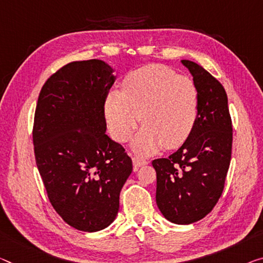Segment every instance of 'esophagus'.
I'll return each mask as SVG.
<instances>
[{
	"label": "esophagus",
	"mask_w": 263,
	"mask_h": 263,
	"mask_svg": "<svg viewBox=\"0 0 263 263\" xmlns=\"http://www.w3.org/2000/svg\"><path fill=\"white\" fill-rule=\"evenodd\" d=\"M133 163H134V171H137L140 167H142V165L147 164L148 161L143 159V157H140V156H134L133 157Z\"/></svg>",
	"instance_id": "1"
}]
</instances>
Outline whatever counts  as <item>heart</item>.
<instances>
[{
  "label": "heart",
  "instance_id": "b5f03b06",
  "mask_svg": "<svg viewBox=\"0 0 263 263\" xmlns=\"http://www.w3.org/2000/svg\"><path fill=\"white\" fill-rule=\"evenodd\" d=\"M199 107V89L189 76L162 64H148L124 76L122 91L108 92L103 111L109 133L118 142L130 139L142 121L145 126L133 147L148 155L163 145H182L195 126Z\"/></svg>",
  "mask_w": 263,
  "mask_h": 263
}]
</instances>
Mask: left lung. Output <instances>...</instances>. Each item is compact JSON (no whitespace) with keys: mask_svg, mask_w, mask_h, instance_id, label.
<instances>
[{"mask_svg":"<svg viewBox=\"0 0 263 263\" xmlns=\"http://www.w3.org/2000/svg\"><path fill=\"white\" fill-rule=\"evenodd\" d=\"M182 63L200 94L195 126L179 151L152 164L157 207L171 222L189 224L211 213L222 195L232 159L233 127L223 86L200 64L188 60Z\"/></svg>","mask_w":263,"mask_h":263,"instance_id":"1","label":"left lung"}]
</instances>
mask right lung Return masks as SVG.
Listing matches in <instances>:
<instances>
[{
  "label": "right lung",
  "instance_id": "obj_1",
  "mask_svg": "<svg viewBox=\"0 0 263 263\" xmlns=\"http://www.w3.org/2000/svg\"><path fill=\"white\" fill-rule=\"evenodd\" d=\"M101 60L70 62L43 84L35 109V160L48 199L64 222L98 232L115 220L132 159L106 135L103 103L114 83Z\"/></svg>",
  "mask_w": 263,
  "mask_h": 263
}]
</instances>
